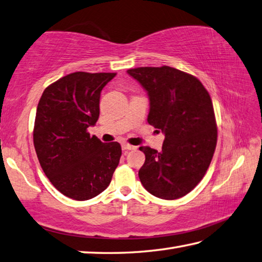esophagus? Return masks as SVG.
<instances>
[{
    "mask_svg": "<svg viewBox=\"0 0 262 262\" xmlns=\"http://www.w3.org/2000/svg\"><path fill=\"white\" fill-rule=\"evenodd\" d=\"M121 147H122V150H124V151H129V150H134L136 146L128 144V143H124V144L121 145Z\"/></svg>",
    "mask_w": 262,
    "mask_h": 262,
    "instance_id": "esophagus-1",
    "label": "esophagus"
}]
</instances>
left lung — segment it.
Listing matches in <instances>:
<instances>
[{
    "instance_id": "1",
    "label": "left lung",
    "mask_w": 262,
    "mask_h": 262,
    "mask_svg": "<svg viewBox=\"0 0 262 262\" xmlns=\"http://www.w3.org/2000/svg\"><path fill=\"white\" fill-rule=\"evenodd\" d=\"M127 73L146 91L147 122L165 134L162 150L142 146L138 171L148 193L163 200L186 195L201 182L217 144V125L208 91L196 77L168 66Z\"/></svg>"
}]
</instances>
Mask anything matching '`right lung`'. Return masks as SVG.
I'll use <instances>...</instances> for the list:
<instances>
[{
    "label": "right lung",
    "instance_id": "obj_1",
    "mask_svg": "<svg viewBox=\"0 0 262 262\" xmlns=\"http://www.w3.org/2000/svg\"><path fill=\"white\" fill-rule=\"evenodd\" d=\"M114 73L69 74L44 90L36 110L34 146L39 165L63 195L85 201L109 186L119 163V143L90 135L100 96Z\"/></svg>",
    "mask_w": 262,
    "mask_h": 262
}]
</instances>
